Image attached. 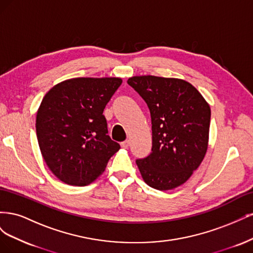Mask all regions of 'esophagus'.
<instances>
[{"instance_id":"esophagus-1","label":"esophagus","mask_w":253,"mask_h":253,"mask_svg":"<svg viewBox=\"0 0 253 253\" xmlns=\"http://www.w3.org/2000/svg\"><path fill=\"white\" fill-rule=\"evenodd\" d=\"M120 145L124 149H127L128 148V145H129V140H126V141H122L121 143H120Z\"/></svg>"}]
</instances>
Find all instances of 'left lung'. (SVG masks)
<instances>
[{"instance_id":"1","label":"left lung","mask_w":253,"mask_h":253,"mask_svg":"<svg viewBox=\"0 0 253 253\" xmlns=\"http://www.w3.org/2000/svg\"><path fill=\"white\" fill-rule=\"evenodd\" d=\"M131 85L148 104L152 153L136 164L144 182L160 191L185 183L205 158L211 110L192 84L177 78L134 76Z\"/></svg>"}]
</instances>
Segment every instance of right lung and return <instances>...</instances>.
Segmentation results:
<instances>
[{
  "instance_id": "right-lung-1",
  "label": "right lung",
  "mask_w": 253,
  "mask_h": 253,
  "mask_svg": "<svg viewBox=\"0 0 253 253\" xmlns=\"http://www.w3.org/2000/svg\"><path fill=\"white\" fill-rule=\"evenodd\" d=\"M121 83L116 77L73 78L43 97L36 118L38 142L49 170L66 185L95 181L119 151L108 135L103 110Z\"/></svg>"
}]
</instances>
